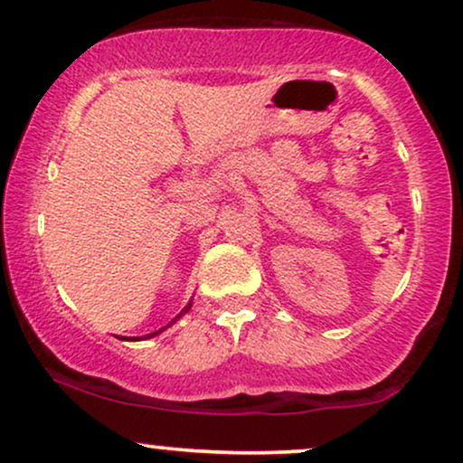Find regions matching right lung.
Instances as JSON below:
<instances>
[{
  "mask_svg": "<svg viewBox=\"0 0 463 463\" xmlns=\"http://www.w3.org/2000/svg\"><path fill=\"white\" fill-rule=\"evenodd\" d=\"M189 308H192V304H187V306H185V308H183V310H181V315H185ZM181 315H178V317H181ZM178 317H176V319H178ZM176 319H175V321H176ZM175 321H172V323H175ZM168 326H170V323H168ZM168 326H165V327H168ZM165 327H161V330H157V332H153V334H148V338H150V336H157V334H159V332H164V330H165Z\"/></svg>",
  "mask_w": 463,
  "mask_h": 463,
  "instance_id": "obj_1",
  "label": "right lung"
}]
</instances>
